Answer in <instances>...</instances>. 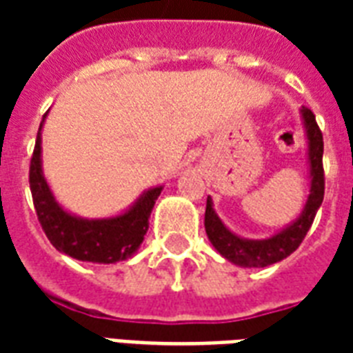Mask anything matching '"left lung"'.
I'll return each instance as SVG.
<instances>
[{"label":"left lung","mask_w":353,"mask_h":353,"mask_svg":"<svg viewBox=\"0 0 353 353\" xmlns=\"http://www.w3.org/2000/svg\"><path fill=\"white\" fill-rule=\"evenodd\" d=\"M302 119L307 133V150H310V168H312V194L307 198L306 209L295 223H291L288 229L279 232L269 240H241L238 236L227 231L220 218L212 210V201L207 198V209H205V231L212 245L220 251L221 256H225L229 262L241 265V268H265L271 263H276L290 256L296 251L302 240L306 238L310 227H312L315 214L324 199V166L323 152L324 141L323 132L319 128L315 115L312 110L302 108Z\"/></svg>","instance_id":"1"}]
</instances>
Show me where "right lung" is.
I'll list each match as a JSON object with an SVG mask.
<instances>
[{"instance_id": "obj_1", "label": "right lung", "mask_w": 353, "mask_h": 353, "mask_svg": "<svg viewBox=\"0 0 353 353\" xmlns=\"http://www.w3.org/2000/svg\"><path fill=\"white\" fill-rule=\"evenodd\" d=\"M40 133L41 124L30 157L29 185L36 216L49 241L60 252L82 262L113 263L132 256L148 231L150 212L161 194V187L148 190L128 212L112 220L74 218L54 201L41 176Z\"/></svg>"}]
</instances>
